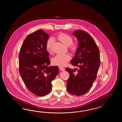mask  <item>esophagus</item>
<instances>
[{"label":"esophagus","instance_id":"34e87169","mask_svg":"<svg viewBox=\"0 0 122 122\" xmlns=\"http://www.w3.org/2000/svg\"><path fill=\"white\" fill-rule=\"evenodd\" d=\"M59 69H60L61 71H65V68L61 67H59Z\"/></svg>","mask_w":122,"mask_h":122}]
</instances>
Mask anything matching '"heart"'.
<instances>
[{
  "mask_svg": "<svg viewBox=\"0 0 122 122\" xmlns=\"http://www.w3.org/2000/svg\"><path fill=\"white\" fill-rule=\"evenodd\" d=\"M57 39L63 44L66 46H69V50L72 53H75L77 51L78 45L77 42H73L72 37L65 33H61L57 36ZM54 39L51 38L46 42V49L48 52L51 51L52 47L54 44ZM71 59L69 55H57L51 60L53 65L59 66H64Z\"/></svg>",
  "mask_w": 122,
  "mask_h": 122,
  "instance_id": "obj_1",
  "label": "heart"
}]
</instances>
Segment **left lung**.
Returning <instances> with one entry per match:
<instances>
[{"mask_svg": "<svg viewBox=\"0 0 122 122\" xmlns=\"http://www.w3.org/2000/svg\"><path fill=\"white\" fill-rule=\"evenodd\" d=\"M73 34L78 39V47L71 63L78 68H66L70 75L67 90L73 95L80 96L90 90L96 79L100 65V53L96 42L87 32L77 30Z\"/></svg>", "mask_w": 122, "mask_h": 122, "instance_id": "left-lung-1", "label": "left lung"}]
</instances>
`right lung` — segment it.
Returning a JSON list of instances; mask_svg holds the SVG:
<instances>
[{
    "instance_id": "obj_1",
    "label": "right lung",
    "mask_w": 122,
    "mask_h": 122,
    "mask_svg": "<svg viewBox=\"0 0 122 122\" xmlns=\"http://www.w3.org/2000/svg\"><path fill=\"white\" fill-rule=\"evenodd\" d=\"M49 35L42 30L29 34L23 41L19 55V72L29 90L43 96L51 90V81L59 72L57 66L50 64L46 42Z\"/></svg>"
}]
</instances>
